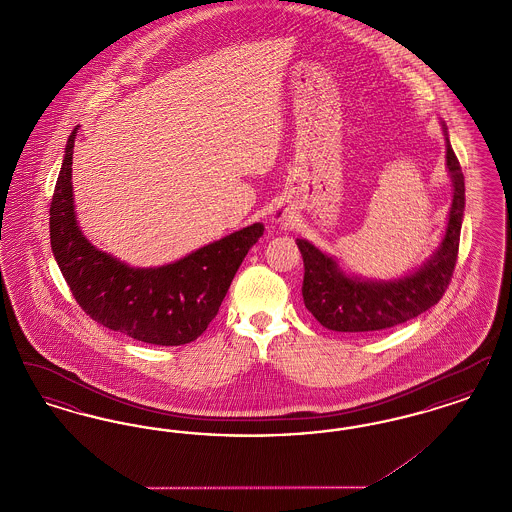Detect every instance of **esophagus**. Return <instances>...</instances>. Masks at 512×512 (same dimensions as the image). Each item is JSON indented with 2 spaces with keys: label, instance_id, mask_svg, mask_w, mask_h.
Listing matches in <instances>:
<instances>
[{
  "label": "esophagus",
  "instance_id": "34e87169",
  "mask_svg": "<svg viewBox=\"0 0 512 512\" xmlns=\"http://www.w3.org/2000/svg\"><path fill=\"white\" fill-rule=\"evenodd\" d=\"M272 220H274V222H284V220H288V213H286L284 209H276V211L272 213Z\"/></svg>",
  "mask_w": 512,
  "mask_h": 512
}]
</instances>
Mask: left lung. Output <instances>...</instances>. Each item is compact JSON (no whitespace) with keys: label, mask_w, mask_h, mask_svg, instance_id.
I'll list each match as a JSON object with an SVG mask.
<instances>
[{"label":"left lung","mask_w":512,"mask_h":512,"mask_svg":"<svg viewBox=\"0 0 512 512\" xmlns=\"http://www.w3.org/2000/svg\"><path fill=\"white\" fill-rule=\"evenodd\" d=\"M447 169L453 205L438 253L411 276L395 282H363L343 276L336 263L307 240H297L303 257V303L318 322L336 332H374L403 324L434 307L457 265L464 211V176L447 140Z\"/></svg>","instance_id":"obj_1"}]
</instances>
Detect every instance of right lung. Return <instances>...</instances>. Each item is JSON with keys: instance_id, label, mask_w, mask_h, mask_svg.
<instances>
[{"instance_id": "obj_1", "label": "right lung", "mask_w": 512, "mask_h": 512, "mask_svg": "<svg viewBox=\"0 0 512 512\" xmlns=\"http://www.w3.org/2000/svg\"><path fill=\"white\" fill-rule=\"evenodd\" d=\"M74 136L51 197V251L80 309L101 326L153 345L197 340L217 317L247 251L263 236L251 224L192 255L159 268H130L98 251L76 226L73 205Z\"/></svg>"}]
</instances>
